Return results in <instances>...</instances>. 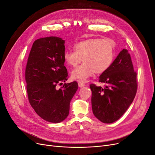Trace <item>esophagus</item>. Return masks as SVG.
I'll return each instance as SVG.
<instances>
[{
  "instance_id": "1",
  "label": "esophagus",
  "mask_w": 155,
  "mask_h": 155,
  "mask_svg": "<svg viewBox=\"0 0 155 155\" xmlns=\"http://www.w3.org/2000/svg\"><path fill=\"white\" fill-rule=\"evenodd\" d=\"M78 86H79V87L81 88L83 87H85V84L84 83L83 81H79L78 82Z\"/></svg>"
}]
</instances>
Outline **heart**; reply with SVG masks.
Instances as JSON below:
<instances>
[{
    "label": "heart",
    "mask_w": 155,
    "mask_h": 155,
    "mask_svg": "<svg viewBox=\"0 0 155 155\" xmlns=\"http://www.w3.org/2000/svg\"><path fill=\"white\" fill-rule=\"evenodd\" d=\"M74 51H67L64 59L68 66L76 67L81 61L83 63L74 69L71 77L74 80L84 81L94 74H101L112 65L115 56L114 43L110 39L89 38L74 45Z\"/></svg>",
    "instance_id": "b5f03b06"
}]
</instances>
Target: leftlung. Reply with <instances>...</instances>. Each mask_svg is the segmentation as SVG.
Here are the masks:
<instances>
[{"instance_id": "1", "label": "left lung", "mask_w": 155, "mask_h": 155, "mask_svg": "<svg viewBox=\"0 0 155 155\" xmlns=\"http://www.w3.org/2000/svg\"><path fill=\"white\" fill-rule=\"evenodd\" d=\"M99 81L105 84V88L90 85L93 114L103 123H113L127 110L137 91V72L127 50L120 51Z\"/></svg>"}]
</instances>
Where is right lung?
<instances>
[{"label":"right lung","mask_w":155,"mask_h":155,"mask_svg":"<svg viewBox=\"0 0 155 155\" xmlns=\"http://www.w3.org/2000/svg\"><path fill=\"white\" fill-rule=\"evenodd\" d=\"M64 40L58 37L37 39L33 43L25 70L28 97L36 113L51 123L61 122L69 114L70 101L76 92V81H66Z\"/></svg>","instance_id":"add662e5"}]
</instances>
